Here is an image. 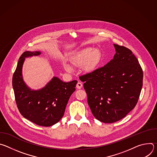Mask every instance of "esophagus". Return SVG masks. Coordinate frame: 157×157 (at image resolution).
<instances>
[{
  "instance_id": "esophagus-1",
  "label": "esophagus",
  "mask_w": 157,
  "mask_h": 157,
  "mask_svg": "<svg viewBox=\"0 0 157 157\" xmlns=\"http://www.w3.org/2000/svg\"><path fill=\"white\" fill-rule=\"evenodd\" d=\"M82 87V83L78 82L77 83V84H76V87H77V89H81Z\"/></svg>"
}]
</instances>
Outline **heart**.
<instances>
[{
	"mask_svg": "<svg viewBox=\"0 0 157 157\" xmlns=\"http://www.w3.org/2000/svg\"><path fill=\"white\" fill-rule=\"evenodd\" d=\"M101 52L99 49L88 47L72 53L68 58L70 63L75 67H80L83 71L90 72L93 71L101 61ZM64 69L67 72H71V68L68 64H63Z\"/></svg>",
	"mask_w": 157,
	"mask_h": 157,
	"instance_id": "obj_1",
	"label": "heart"
}]
</instances>
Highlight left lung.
<instances>
[{"instance_id": "left-lung-1", "label": "left lung", "mask_w": 157, "mask_h": 157, "mask_svg": "<svg viewBox=\"0 0 157 157\" xmlns=\"http://www.w3.org/2000/svg\"><path fill=\"white\" fill-rule=\"evenodd\" d=\"M114 47L113 59L79 77L93 116L104 123L125 117L136 105L143 85L142 69L135 55L124 47Z\"/></svg>"}]
</instances>
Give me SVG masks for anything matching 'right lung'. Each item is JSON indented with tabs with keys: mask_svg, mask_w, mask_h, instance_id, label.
Returning <instances> with one entry per match:
<instances>
[{
	"mask_svg": "<svg viewBox=\"0 0 157 157\" xmlns=\"http://www.w3.org/2000/svg\"><path fill=\"white\" fill-rule=\"evenodd\" d=\"M40 52H25L20 57L12 78L15 101L20 114L25 119L44 127H50L63 117L77 81L63 82L56 76L42 88L33 89L25 83L22 68L25 58L38 56Z\"/></svg>",
	"mask_w": 157,
	"mask_h": 157,
	"instance_id": "obj_1",
	"label": "right lung"
}]
</instances>
